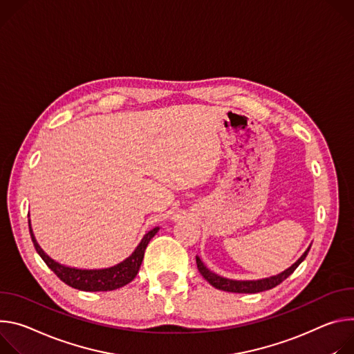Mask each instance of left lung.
Here are the masks:
<instances>
[{"instance_id": "1", "label": "left lung", "mask_w": 354, "mask_h": 354, "mask_svg": "<svg viewBox=\"0 0 354 354\" xmlns=\"http://www.w3.org/2000/svg\"><path fill=\"white\" fill-rule=\"evenodd\" d=\"M310 246L306 249V252L297 260V263H294L290 268H287L286 271H283L279 276H274L270 279H263V280H257V281H236V280H229V279H223L219 277L218 274L209 271L204 263L201 261V259L197 256V267L201 272V276L215 288L222 290V291H227V292H239V294H254V292H261L266 290H271L274 287H277L279 284H281L287 277H290L291 274L295 271V268L305 260L308 252H309Z\"/></svg>"}]
</instances>
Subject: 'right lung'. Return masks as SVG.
<instances>
[{
    "label": "right lung",
    "instance_id": "obj_1",
    "mask_svg": "<svg viewBox=\"0 0 354 354\" xmlns=\"http://www.w3.org/2000/svg\"><path fill=\"white\" fill-rule=\"evenodd\" d=\"M28 223H29V232H30L33 246L39 253V256H41L42 260L46 263V266L63 283L82 291H112L129 284L136 277L145 256V250L150 239L157 233V230H159V227H153L151 230H149L143 236L139 246L135 249V252L122 263L109 268H102V270H82V268L66 267L52 260L41 249V246L37 245L30 227V221H28Z\"/></svg>",
    "mask_w": 354,
    "mask_h": 354
}]
</instances>
